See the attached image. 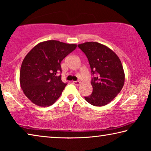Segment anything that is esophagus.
<instances>
[{
	"mask_svg": "<svg viewBox=\"0 0 151 151\" xmlns=\"http://www.w3.org/2000/svg\"><path fill=\"white\" fill-rule=\"evenodd\" d=\"M73 83L74 84V85H76V86H79L80 85V83H81V82L80 81H73Z\"/></svg>",
	"mask_w": 151,
	"mask_h": 151,
	"instance_id": "obj_1",
	"label": "esophagus"
}]
</instances>
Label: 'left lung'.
<instances>
[{
	"mask_svg": "<svg viewBox=\"0 0 151 151\" xmlns=\"http://www.w3.org/2000/svg\"><path fill=\"white\" fill-rule=\"evenodd\" d=\"M78 46L88 58L92 74L93 92L85 99L97 107L106 105L117 96L125 83V73L119 58L109 47L96 42H87Z\"/></svg>",
	"mask_w": 151,
	"mask_h": 151,
	"instance_id": "left-lung-1",
	"label": "left lung"
}]
</instances>
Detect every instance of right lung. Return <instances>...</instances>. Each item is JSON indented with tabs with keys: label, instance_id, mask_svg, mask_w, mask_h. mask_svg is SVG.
<instances>
[{
	"label": "right lung",
	"instance_id": "add662e5",
	"mask_svg": "<svg viewBox=\"0 0 151 151\" xmlns=\"http://www.w3.org/2000/svg\"><path fill=\"white\" fill-rule=\"evenodd\" d=\"M76 44L47 40L36 45L21 65L20 83L30 101L40 107H48L60 97L67 85L62 81L60 63L76 48Z\"/></svg>",
	"mask_w": 151,
	"mask_h": 151
}]
</instances>
